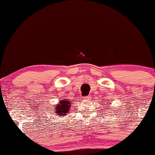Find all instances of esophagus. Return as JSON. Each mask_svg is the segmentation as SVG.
<instances>
[{
    "label": "esophagus",
    "instance_id": "1",
    "mask_svg": "<svg viewBox=\"0 0 155 155\" xmlns=\"http://www.w3.org/2000/svg\"><path fill=\"white\" fill-rule=\"evenodd\" d=\"M90 98H91L90 96H86V97H84V100H89V99H90Z\"/></svg>",
    "mask_w": 155,
    "mask_h": 155
}]
</instances>
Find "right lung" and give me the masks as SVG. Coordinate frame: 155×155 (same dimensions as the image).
Wrapping results in <instances>:
<instances>
[{
    "label": "right lung",
    "mask_w": 155,
    "mask_h": 155,
    "mask_svg": "<svg viewBox=\"0 0 155 155\" xmlns=\"http://www.w3.org/2000/svg\"><path fill=\"white\" fill-rule=\"evenodd\" d=\"M70 104H71V102L68 100L61 101V102L56 106V108H55V109H56V111H56L55 113L57 114L58 116H64L66 115L68 112H69L70 106H71Z\"/></svg>",
    "instance_id": "right-lung-1"
}]
</instances>
